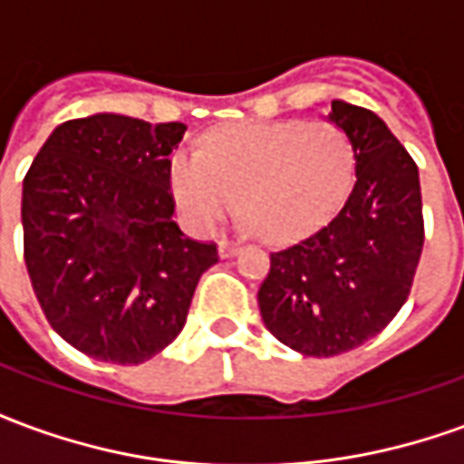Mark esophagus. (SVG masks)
Listing matches in <instances>:
<instances>
[{"label": "esophagus", "instance_id": "esophagus-1", "mask_svg": "<svg viewBox=\"0 0 464 464\" xmlns=\"http://www.w3.org/2000/svg\"><path fill=\"white\" fill-rule=\"evenodd\" d=\"M238 248H241V246H238V243H233V241L218 243V251H221L223 258H231V256H236V253H238Z\"/></svg>", "mask_w": 464, "mask_h": 464}]
</instances>
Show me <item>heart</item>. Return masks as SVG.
<instances>
[{"label":"heart","instance_id":"heart-1","mask_svg":"<svg viewBox=\"0 0 464 464\" xmlns=\"http://www.w3.org/2000/svg\"><path fill=\"white\" fill-rule=\"evenodd\" d=\"M353 151L331 121H246L216 131L203 151L171 161L173 196L193 228L208 231L236 208L266 238L321 221L348 188Z\"/></svg>","mask_w":464,"mask_h":464}]
</instances>
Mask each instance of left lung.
Masks as SVG:
<instances>
[{
    "label": "left lung",
    "instance_id": "left-lung-1",
    "mask_svg": "<svg viewBox=\"0 0 464 464\" xmlns=\"http://www.w3.org/2000/svg\"><path fill=\"white\" fill-rule=\"evenodd\" d=\"M353 146L355 181L318 228L271 251L258 288L266 328L288 348L333 358L375 338L415 281L425 221L418 166L378 116L333 102Z\"/></svg>",
    "mask_w": 464,
    "mask_h": 464
}]
</instances>
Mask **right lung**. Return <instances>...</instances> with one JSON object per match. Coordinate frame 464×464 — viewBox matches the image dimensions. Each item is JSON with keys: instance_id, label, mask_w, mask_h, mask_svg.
<instances>
[{"instance_id": "add662e5", "label": "right lung", "mask_w": 464, "mask_h": 464, "mask_svg": "<svg viewBox=\"0 0 464 464\" xmlns=\"http://www.w3.org/2000/svg\"><path fill=\"white\" fill-rule=\"evenodd\" d=\"M186 126L96 114L56 126L22 191L24 263L46 321L102 362L139 365L181 333L213 241L173 221Z\"/></svg>"}]
</instances>
